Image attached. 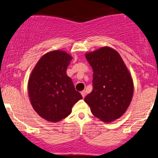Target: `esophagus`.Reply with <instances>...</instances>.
<instances>
[{"instance_id":"obj_1","label":"esophagus","mask_w":158,"mask_h":158,"mask_svg":"<svg viewBox=\"0 0 158 158\" xmlns=\"http://www.w3.org/2000/svg\"><path fill=\"white\" fill-rule=\"evenodd\" d=\"M81 95H82V97H83V98H85V95H86V91L85 90L81 91Z\"/></svg>"}]
</instances>
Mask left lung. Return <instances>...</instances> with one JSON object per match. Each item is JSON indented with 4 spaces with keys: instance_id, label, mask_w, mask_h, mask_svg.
<instances>
[{
    "instance_id": "obj_1",
    "label": "left lung",
    "mask_w": 158,
    "mask_h": 158,
    "mask_svg": "<svg viewBox=\"0 0 158 158\" xmlns=\"http://www.w3.org/2000/svg\"><path fill=\"white\" fill-rule=\"evenodd\" d=\"M93 68V90L85 98L95 117L104 123L119 118L132 100L133 82L131 73L119 55L105 47L87 53Z\"/></svg>"
}]
</instances>
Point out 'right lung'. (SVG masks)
I'll use <instances>...</instances> for the list:
<instances>
[{
  "instance_id": "1",
  "label": "right lung",
  "mask_w": 158,
  "mask_h": 158,
  "mask_svg": "<svg viewBox=\"0 0 158 158\" xmlns=\"http://www.w3.org/2000/svg\"><path fill=\"white\" fill-rule=\"evenodd\" d=\"M72 57L65 52H49L41 57L28 81L30 101L34 110L47 121L56 123L71 112L82 98L66 74Z\"/></svg>"
}]
</instances>
